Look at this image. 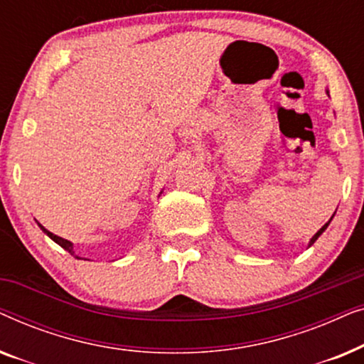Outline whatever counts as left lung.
Masks as SVG:
<instances>
[{
  "instance_id": "left-lung-1",
  "label": "left lung",
  "mask_w": 364,
  "mask_h": 364,
  "mask_svg": "<svg viewBox=\"0 0 364 364\" xmlns=\"http://www.w3.org/2000/svg\"><path fill=\"white\" fill-rule=\"evenodd\" d=\"M331 218H333V217H331ZM331 218H330V220H328V222H326V223H325V225H323V227H321V228H320V230H318V232H316V233H315V235H313V237H311V240H310V243H308V247H311V245H313V243H315V242H316V240H318V237H320V235H321V233H323V232H325V230H326V227H328V225H330V222H331Z\"/></svg>"
}]
</instances>
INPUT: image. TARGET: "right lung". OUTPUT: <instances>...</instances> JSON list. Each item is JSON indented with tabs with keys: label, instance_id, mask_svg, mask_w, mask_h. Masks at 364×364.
Returning <instances> with one entry per match:
<instances>
[{
	"label": "right lung",
	"instance_id": "1",
	"mask_svg": "<svg viewBox=\"0 0 364 364\" xmlns=\"http://www.w3.org/2000/svg\"><path fill=\"white\" fill-rule=\"evenodd\" d=\"M38 225H39V227H41V230H43L44 233H46V235H48L49 238H51V240H53V242H56L59 247H63V248H64V250H66V252H69V253H71V255H74V257H76V258H77V260H81V257H77V255H76V253H74V250H73V243H71V242H69V240H64V238H61V237H58V235H54V233H51V232H49V230H46V228H44V227L41 225V223H38Z\"/></svg>",
	"mask_w": 364,
	"mask_h": 364
}]
</instances>
